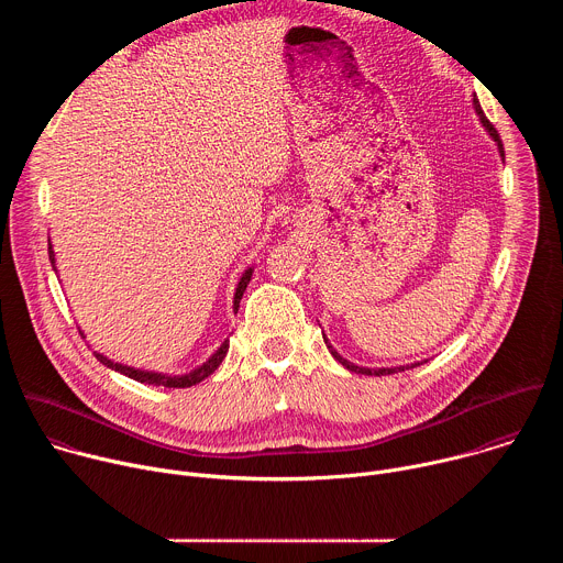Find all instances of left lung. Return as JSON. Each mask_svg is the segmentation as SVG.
<instances>
[{
	"label": "left lung",
	"instance_id": "1",
	"mask_svg": "<svg viewBox=\"0 0 563 563\" xmlns=\"http://www.w3.org/2000/svg\"><path fill=\"white\" fill-rule=\"evenodd\" d=\"M472 104H474V111H476V115H478V120H481V126H484L486 131H488V135L495 140V144H497V148H499V155H501V159H506V153H504V144H501V137H499V133H497V129L488 122V118L484 115V111H481V104H478V100L476 98H472ZM323 341H325V345H328V350H330V354L345 367V369H350V372H354V374H365V376H385V374H396V372H406V369H412V367H417V365H423V363H428V358L426 361H421V363H410V365H398V367H363V365H356V363H350L347 358H343L332 345H330V341H328V336L323 334Z\"/></svg>",
	"mask_w": 563,
	"mask_h": 563
}]
</instances>
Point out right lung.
Instances as JSON below:
<instances>
[{
  "label": "right lung",
  "mask_w": 563,
  "mask_h": 563,
  "mask_svg": "<svg viewBox=\"0 0 563 563\" xmlns=\"http://www.w3.org/2000/svg\"><path fill=\"white\" fill-rule=\"evenodd\" d=\"M48 258H51V265H53V269H55V274H57V267H55V252H53V245H51V238H48ZM252 274H254V267H247L245 274L240 276V280H238V285H235V291H233V313H238L240 298H243V294H245L250 280H252ZM227 352H229V339H227L202 365H198L196 369H191V372H187V374H165V372L137 369V367H131V365L115 363V361H111L109 356H104V354H100V352H96V358H98L104 367L115 369V372H120V374H124V376H129V378H133V380H137V383H144V385H155V387H157V385H159V387H191V385L205 380L207 376H211V374L218 369V365L222 363V358L227 356Z\"/></svg>",
  "instance_id": "obj_1"
}]
</instances>
